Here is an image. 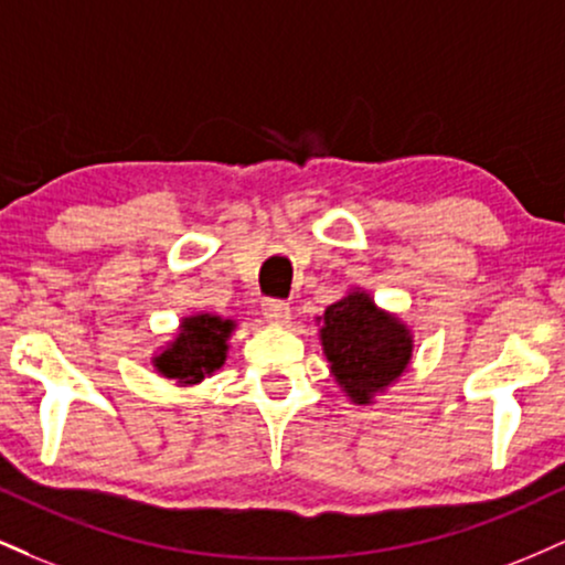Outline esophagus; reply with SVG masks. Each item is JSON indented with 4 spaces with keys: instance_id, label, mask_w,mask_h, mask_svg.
I'll list each match as a JSON object with an SVG mask.
<instances>
[{
    "instance_id": "obj_1",
    "label": "esophagus",
    "mask_w": 565,
    "mask_h": 565,
    "mask_svg": "<svg viewBox=\"0 0 565 565\" xmlns=\"http://www.w3.org/2000/svg\"><path fill=\"white\" fill-rule=\"evenodd\" d=\"M263 316H265V321H270V323H287L289 321V302L276 300V297H268V300H263Z\"/></svg>"
}]
</instances>
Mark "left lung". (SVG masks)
Returning <instances> with one entry per match:
<instances>
[{
  "mask_svg": "<svg viewBox=\"0 0 565 565\" xmlns=\"http://www.w3.org/2000/svg\"><path fill=\"white\" fill-rule=\"evenodd\" d=\"M321 339L337 382L358 405L390 386L405 371L413 352L405 326L376 310L363 291H352L329 305Z\"/></svg>",
  "mask_w": 565,
  "mask_h": 565,
  "instance_id": "1",
  "label": "left lung"
}]
</instances>
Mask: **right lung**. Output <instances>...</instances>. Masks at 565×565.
I'll return each instance as SVG.
<instances>
[{
  "label": "right lung",
  "mask_w": 565,
  "mask_h": 565,
  "mask_svg": "<svg viewBox=\"0 0 565 565\" xmlns=\"http://www.w3.org/2000/svg\"><path fill=\"white\" fill-rule=\"evenodd\" d=\"M231 321L217 316H194L181 326V334L162 355L154 360L160 373L181 384H196L221 369L226 360V337L231 334Z\"/></svg>",
  "instance_id": "right-lung-1"
}]
</instances>
